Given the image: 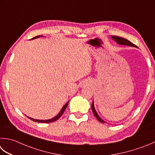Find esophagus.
Returning a JSON list of instances; mask_svg holds the SVG:
<instances>
[{
  "label": "esophagus",
  "instance_id": "1",
  "mask_svg": "<svg viewBox=\"0 0 155 155\" xmlns=\"http://www.w3.org/2000/svg\"><path fill=\"white\" fill-rule=\"evenodd\" d=\"M89 83L88 81H84L83 83V84H82V87H86V86H87V85H89Z\"/></svg>",
  "mask_w": 155,
  "mask_h": 155
}]
</instances>
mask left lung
Returning <instances> with one entry per match:
<instances>
[{"label":"left lung","mask_w":155,"mask_h":155,"mask_svg":"<svg viewBox=\"0 0 155 155\" xmlns=\"http://www.w3.org/2000/svg\"><path fill=\"white\" fill-rule=\"evenodd\" d=\"M112 39H114V40L116 41L117 44H122V45H130V46H134V47H136V45H134V44H132V42H130V41H128V39H124L122 37H119V36H116V35H113L111 36ZM91 109H92V111H93V113L94 114V116L96 117L97 119L100 122H102V123H104L105 122L103 120H101L100 117L98 116V114H97V112L95 110V107H94V104H93V102L92 104L91 105Z\"/></svg>","instance_id":"1"}]
</instances>
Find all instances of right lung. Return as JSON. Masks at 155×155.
<instances>
[{
    "label": "right lung",
    "instance_id": "add662e5",
    "mask_svg": "<svg viewBox=\"0 0 155 155\" xmlns=\"http://www.w3.org/2000/svg\"><path fill=\"white\" fill-rule=\"evenodd\" d=\"M39 35H38V36H36V37H35V38H32V39H34V38H39ZM68 102H69V101L66 103V104L64 105V107H62V109L61 110V111H60V113L57 115V116H56V117H53V118H51V119H50V120H35V119H33V118H31V117H29L30 120H31L32 121H33V122H39V123H50V122H54V121H56L57 120H58L59 118L62 116V115L63 114V113H64V111H65V110H66V108L67 107V106H68Z\"/></svg>",
    "mask_w": 155,
    "mask_h": 155
}]
</instances>
